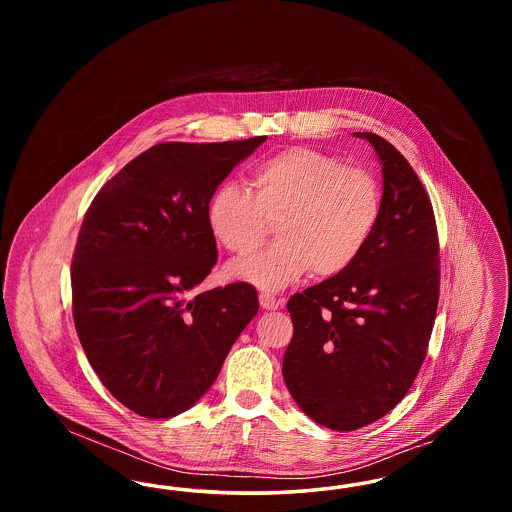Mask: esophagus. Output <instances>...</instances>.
I'll use <instances>...</instances> for the list:
<instances>
[{
  "mask_svg": "<svg viewBox=\"0 0 512 512\" xmlns=\"http://www.w3.org/2000/svg\"><path fill=\"white\" fill-rule=\"evenodd\" d=\"M259 303H261V307L265 309V311H276L282 303L274 297V295H270V293H261L259 295Z\"/></svg>",
  "mask_w": 512,
  "mask_h": 512,
  "instance_id": "esophagus-1",
  "label": "esophagus"
}]
</instances>
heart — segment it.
<instances>
[{
    "instance_id": "b5f03b06",
    "label": "heart",
    "mask_w": 512,
    "mask_h": 512,
    "mask_svg": "<svg viewBox=\"0 0 512 512\" xmlns=\"http://www.w3.org/2000/svg\"><path fill=\"white\" fill-rule=\"evenodd\" d=\"M251 188L220 184L207 205V224L217 244L240 257L257 251L276 224V244L228 267L230 278L267 292L309 270L317 278L347 272L382 215V190L370 172L311 147H290L259 163Z\"/></svg>"
}]
</instances>
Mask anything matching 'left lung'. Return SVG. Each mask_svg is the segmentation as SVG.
<instances>
[{"instance_id": "obj_1", "label": "left lung", "mask_w": 512, "mask_h": 512, "mask_svg": "<svg viewBox=\"0 0 512 512\" xmlns=\"http://www.w3.org/2000/svg\"><path fill=\"white\" fill-rule=\"evenodd\" d=\"M382 215L357 263L288 301L293 338L282 374L299 409L353 432L390 413L426 357L439 297L434 209L409 161L378 134Z\"/></svg>"}]
</instances>
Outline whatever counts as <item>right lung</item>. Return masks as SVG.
<instances>
[{"label": "right lung", "mask_w": 512, "mask_h": 512, "mask_svg": "<svg viewBox=\"0 0 512 512\" xmlns=\"http://www.w3.org/2000/svg\"><path fill=\"white\" fill-rule=\"evenodd\" d=\"M265 140L149 147L84 217L71 267L76 334L101 384L140 416L195 405L259 311L245 282L188 293L217 263L211 195Z\"/></svg>", "instance_id": "1"}]
</instances>
